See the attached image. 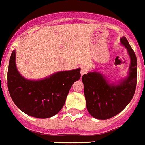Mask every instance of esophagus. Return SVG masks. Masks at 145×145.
Here are the masks:
<instances>
[{"label": "esophagus", "instance_id": "obj_1", "mask_svg": "<svg viewBox=\"0 0 145 145\" xmlns=\"http://www.w3.org/2000/svg\"><path fill=\"white\" fill-rule=\"evenodd\" d=\"M87 72V70L86 67H81V69H80V75H81V76L83 75H84V74L86 73Z\"/></svg>", "mask_w": 145, "mask_h": 145}]
</instances>
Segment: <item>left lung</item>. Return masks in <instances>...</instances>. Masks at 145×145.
<instances>
[{
  "instance_id": "obj_1",
  "label": "left lung",
  "mask_w": 145,
  "mask_h": 145,
  "mask_svg": "<svg viewBox=\"0 0 145 145\" xmlns=\"http://www.w3.org/2000/svg\"><path fill=\"white\" fill-rule=\"evenodd\" d=\"M130 57L127 75L116 82L96 70L82 77L86 108L94 118L105 120L120 113L134 97L137 80V60L125 37L120 39Z\"/></svg>"
}]
</instances>
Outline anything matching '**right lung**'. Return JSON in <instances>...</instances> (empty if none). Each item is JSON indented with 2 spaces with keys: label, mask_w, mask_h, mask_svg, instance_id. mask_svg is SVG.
I'll use <instances>...</instances> for the list:
<instances>
[{
  "label": "right lung",
  "mask_w": 145,
  "mask_h": 145,
  "mask_svg": "<svg viewBox=\"0 0 145 145\" xmlns=\"http://www.w3.org/2000/svg\"><path fill=\"white\" fill-rule=\"evenodd\" d=\"M80 78V68H77L57 72L40 80L25 78L16 68L14 50L8 70V88L20 110L32 117L48 118L61 110L70 88Z\"/></svg>",
  "instance_id": "obj_1"
}]
</instances>
